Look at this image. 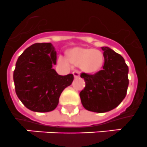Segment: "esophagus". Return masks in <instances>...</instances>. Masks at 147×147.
<instances>
[{
    "mask_svg": "<svg viewBox=\"0 0 147 147\" xmlns=\"http://www.w3.org/2000/svg\"><path fill=\"white\" fill-rule=\"evenodd\" d=\"M72 73H73V75L75 78H79V77H80V72H79V71L75 70V71H74Z\"/></svg>",
    "mask_w": 147,
    "mask_h": 147,
    "instance_id": "34e87169",
    "label": "esophagus"
}]
</instances>
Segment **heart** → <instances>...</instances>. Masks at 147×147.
<instances>
[{"instance_id": "1", "label": "heart", "mask_w": 147, "mask_h": 147, "mask_svg": "<svg viewBox=\"0 0 147 147\" xmlns=\"http://www.w3.org/2000/svg\"><path fill=\"white\" fill-rule=\"evenodd\" d=\"M61 61L64 64L68 63V61L64 57H61ZM69 61L75 65L81 66L83 70L86 72H96L102 67L104 55L99 50L75 48L71 51Z\"/></svg>"}]
</instances>
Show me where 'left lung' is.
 <instances>
[{"mask_svg": "<svg viewBox=\"0 0 147 147\" xmlns=\"http://www.w3.org/2000/svg\"><path fill=\"white\" fill-rule=\"evenodd\" d=\"M104 52L102 69L94 75L81 73L86 86L80 93L82 105L89 111L105 113L114 109L126 96L128 67L125 59L108 47H102Z\"/></svg>", "mask_w": 147, "mask_h": 147, "instance_id": "obj_1", "label": "left lung"}]
</instances>
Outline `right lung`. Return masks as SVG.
I'll use <instances>...</instances> for the list:
<instances>
[{"mask_svg": "<svg viewBox=\"0 0 147 147\" xmlns=\"http://www.w3.org/2000/svg\"><path fill=\"white\" fill-rule=\"evenodd\" d=\"M56 51L51 43H36L18 58L13 78L15 92L22 104L32 111H52L61 92L73 81L72 74L59 75L53 69Z\"/></svg>", "mask_w": 147, "mask_h": 147, "instance_id": "right-lung-1", "label": "right lung"}]
</instances>
